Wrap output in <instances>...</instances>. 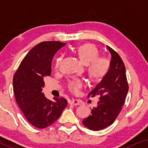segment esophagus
I'll return each instance as SVG.
<instances>
[{"mask_svg": "<svg viewBox=\"0 0 148 148\" xmlns=\"http://www.w3.org/2000/svg\"><path fill=\"white\" fill-rule=\"evenodd\" d=\"M82 102L80 100H74V99L70 100V102H69V104L71 105H73V106L80 105V104H82Z\"/></svg>", "mask_w": 148, "mask_h": 148, "instance_id": "obj_1", "label": "esophagus"}]
</instances>
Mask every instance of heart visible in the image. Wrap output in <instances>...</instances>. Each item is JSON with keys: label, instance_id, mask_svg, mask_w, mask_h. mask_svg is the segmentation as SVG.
<instances>
[{"label": "heart", "instance_id": "obj_1", "mask_svg": "<svg viewBox=\"0 0 148 148\" xmlns=\"http://www.w3.org/2000/svg\"><path fill=\"white\" fill-rule=\"evenodd\" d=\"M81 61L87 64V71L91 77L100 79L105 76L110 68V61L105 56H98V50L96 46L91 44H82L74 50ZM61 57L56 58L54 69L59 68ZM83 86V82L79 79H74L68 84V88L71 92L78 93Z\"/></svg>", "mask_w": 148, "mask_h": 148}]
</instances>
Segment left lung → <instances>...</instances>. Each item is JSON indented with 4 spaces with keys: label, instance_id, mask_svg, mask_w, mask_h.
I'll return each instance as SVG.
<instances>
[{
    "label": "left lung",
    "instance_id": "obj_1",
    "mask_svg": "<svg viewBox=\"0 0 148 148\" xmlns=\"http://www.w3.org/2000/svg\"><path fill=\"white\" fill-rule=\"evenodd\" d=\"M111 54L110 68L105 76L88 97L100 96L96 108L91 109L90 116L82 121L85 127L92 131H100L112 125L118 116L125 104L129 85L126 69L118 53L107 46Z\"/></svg>",
    "mask_w": 148,
    "mask_h": 148
}]
</instances>
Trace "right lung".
I'll use <instances>...</instances> for the list:
<instances>
[{
	"instance_id": "obj_1",
	"label": "right lung",
	"mask_w": 148,
	"mask_h": 148,
	"mask_svg": "<svg viewBox=\"0 0 148 148\" xmlns=\"http://www.w3.org/2000/svg\"><path fill=\"white\" fill-rule=\"evenodd\" d=\"M65 43L42 42L29 50L14 75L13 92L18 106L30 124L44 129L55 123L67 105L64 98L48 100L42 92L44 79L51 75L54 54Z\"/></svg>"
}]
</instances>
